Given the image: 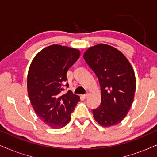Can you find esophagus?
Returning <instances> with one entry per match:
<instances>
[{
    "mask_svg": "<svg viewBox=\"0 0 157 157\" xmlns=\"http://www.w3.org/2000/svg\"><path fill=\"white\" fill-rule=\"evenodd\" d=\"M89 95V94H83V98H84V99H86V98H87V97Z\"/></svg>",
    "mask_w": 157,
    "mask_h": 157,
    "instance_id": "34e87169",
    "label": "esophagus"
}]
</instances>
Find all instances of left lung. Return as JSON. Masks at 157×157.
I'll list each match as a JSON object with an SVG mask.
<instances>
[{"label": "left lung", "instance_id": "1", "mask_svg": "<svg viewBox=\"0 0 157 157\" xmlns=\"http://www.w3.org/2000/svg\"><path fill=\"white\" fill-rule=\"evenodd\" d=\"M84 58L98 77L101 90V103L92 110L94 119L102 127L118 124L134 100L136 82L130 63L119 50L102 44L90 47Z\"/></svg>", "mask_w": 157, "mask_h": 157}]
</instances>
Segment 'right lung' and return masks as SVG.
Instances as JSON below:
<instances>
[{
    "label": "right lung",
    "mask_w": 157,
    "mask_h": 157,
    "mask_svg": "<svg viewBox=\"0 0 157 157\" xmlns=\"http://www.w3.org/2000/svg\"><path fill=\"white\" fill-rule=\"evenodd\" d=\"M80 56L78 49L60 45L44 48L33 59L28 74V92L35 112L52 128L65 127L80 100L69 86L67 72Z\"/></svg>",
    "instance_id": "add662e5"
}]
</instances>
